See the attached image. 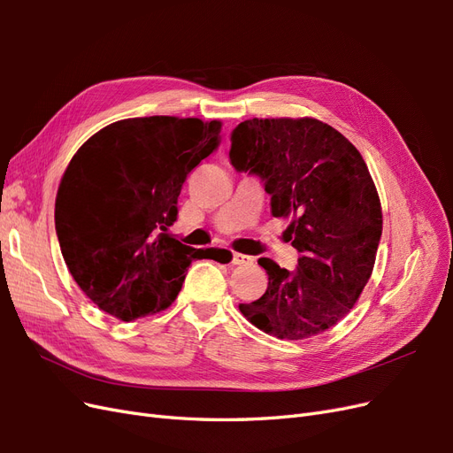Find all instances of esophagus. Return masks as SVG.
<instances>
[{"instance_id": "1", "label": "esophagus", "mask_w": 453, "mask_h": 453, "mask_svg": "<svg viewBox=\"0 0 453 453\" xmlns=\"http://www.w3.org/2000/svg\"><path fill=\"white\" fill-rule=\"evenodd\" d=\"M251 263H253V257L242 255V253H232V265L245 266V265H251Z\"/></svg>"}]
</instances>
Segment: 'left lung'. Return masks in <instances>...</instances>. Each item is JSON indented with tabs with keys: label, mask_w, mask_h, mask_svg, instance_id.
Masks as SVG:
<instances>
[{
	"label": "left lung",
	"mask_w": 453,
	"mask_h": 453,
	"mask_svg": "<svg viewBox=\"0 0 453 453\" xmlns=\"http://www.w3.org/2000/svg\"><path fill=\"white\" fill-rule=\"evenodd\" d=\"M230 162L255 175L273 217L293 219L285 240L295 270L258 258L268 289L240 311L281 340H304L344 319L374 268L381 205L361 153L315 119H251L230 134Z\"/></svg>",
	"instance_id": "8db88e82"
}]
</instances>
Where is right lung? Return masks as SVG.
<instances>
[{
	"instance_id": "1",
	"label": "right lung",
	"mask_w": 453,
	"mask_h": 453,
	"mask_svg": "<svg viewBox=\"0 0 453 453\" xmlns=\"http://www.w3.org/2000/svg\"><path fill=\"white\" fill-rule=\"evenodd\" d=\"M221 122L138 117L102 128L65 168L54 225L67 268L100 310L134 321L166 310L202 250L166 234L187 173L210 157Z\"/></svg>"
}]
</instances>
